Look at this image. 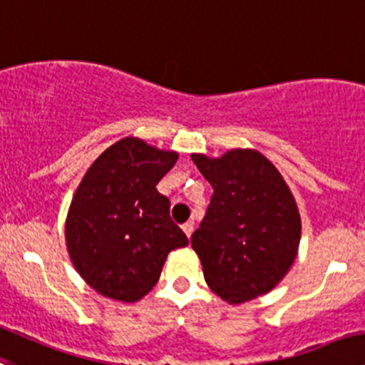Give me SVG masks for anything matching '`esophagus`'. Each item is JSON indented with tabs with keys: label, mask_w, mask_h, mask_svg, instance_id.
<instances>
[{
	"label": "esophagus",
	"mask_w": 365,
	"mask_h": 365,
	"mask_svg": "<svg viewBox=\"0 0 365 365\" xmlns=\"http://www.w3.org/2000/svg\"><path fill=\"white\" fill-rule=\"evenodd\" d=\"M182 230H183V232H185V235H187V237H190V235H192V232H194V222H192V221L183 222V225H182Z\"/></svg>",
	"instance_id": "esophagus-1"
}]
</instances>
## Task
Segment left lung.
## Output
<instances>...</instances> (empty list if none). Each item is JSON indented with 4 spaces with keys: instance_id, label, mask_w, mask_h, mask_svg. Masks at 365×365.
Segmentation results:
<instances>
[{
    "instance_id": "8db88e82",
    "label": "left lung",
    "mask_w": 365,
    "mask_h": 365,
    "mask_svg": "<svg viewBox=\"0 0 365 365\" xmlns=\"http://www.w3.org/2000/svg\"><path fill=\"white\" fill-rule=\"evenodd\" d=\"M214 187L194 251L208 287L237 305L271 291L298 253L302 219L278 169L258 151L232 150L221 158L192 155Z\"/></svg>"
}]
</instances>
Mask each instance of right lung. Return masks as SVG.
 <instances>
[{"mask_svg":"<svg viewBox=\"0 0 365 365\" xmlns=\"http://www.w3.org/2000/svg\"><path fill=\"white\" fill-rule=\"evenodd\" d=\"M133 137L112 144L85 173L66 222L67 251L81 278L107 298L133 303L160 278L169 251L189 244L157 190L175 165Z\"/></svg>","mask_w":365,"mask_h":365,"instance_id":"obj_1","label":"right lung"}]
</instances>
